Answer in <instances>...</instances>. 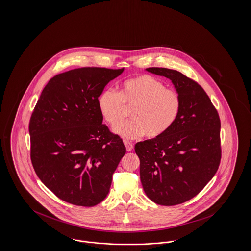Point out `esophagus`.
Returning a JSON list of instances; mask_svg holds the SVG:
<instances>
[{
	"label": "esophagus",
	"instance_id": "esophagus-1",
	"mask_svg": "<svg viewBox=\"0 0 251 251\" xmlns=\"http://www.w3.org/2000/svg\"><path fill=\"white\" fill-rule=\"evenodd\" d=\"M124 145H125V147H126V149H127V151H132V149H133V145H132L131 142H129V141H124Z\"/></svg>",
	"mask_w": 251,
	"mask_h": 251
}]
</instances>
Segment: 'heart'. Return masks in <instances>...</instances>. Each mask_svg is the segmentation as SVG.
<instances>
[{
  "mask_svg": "<svg viewBox=\"0 0 251 251\" xmlns=\"http://www.w3.org/2000/svg\"><path fill=\"white\" fill-rule=\"evenodd\" d=\"M132 108L133 120L116 127L114 131L124 138L146 134L155 139L169 131L181 111L179 94L155 77L142 74L125 80L120 92L105 88L98 97V107L103 120L111 126L119 125Z\"/></svg>",
  "mask_w": 251,
  "mask_h": 251,
  "instance_id": "obj_1",
  "label": "heart"
}]
</instances>
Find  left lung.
<instances>
[{"instance_id": "8db88e82", "label": "left lung", "mask_w": 251, "mask_h": 251, "mask_svg": "<svg viewBox=\"0 0 251 251\" xmlns=\"http://www.w3.org/2000/svg\"><path fill=\"white\" fill-rule=\"evenodd\" d=\"M146 70L170 79L181 100L179 118L167 133L134 146L146 195L173 206L196 197L215 176L221 160L220 119L194 80L166 68Z\"/></svg>"}]
</instances>
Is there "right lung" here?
<instances>
[{"label":"right lung","mask_w":251,"mask_h":251,"mask_svg":"<svg viewBox=\"0 0 251 251\" xmlns=\"http://www.w3.org/2000/svg\"><path fill=\"white\" fill-rule=\"evenodd\" d=\"M124 68L85 67L49 81L32 113L31 161L37 177L60 200L92 207L108 195L126 148L102 124L98 97Z\"/></svg>","instance_id":"obj_1"}]
</instances>
